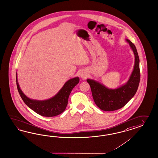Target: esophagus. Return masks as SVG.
<instances>
[{
  "instance_id": "34e87169",
  "label": "esophagus",
  "mask_w": 158,
  "mask_h": 158,
  "mask_svg": "<svg viewBox=\"0 0 158 158\" xmlns=\"http://www.w3.org/2000/svg\"><path fill=\"white\" fill-rule=\"evenodd\" d=\"M80 77H81V78L83 79H85L87 77V73L85 71H81L80 74Z\"/></svg>"
}]
</instances>
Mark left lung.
Wrapping results in <instances>:
<instances>
[{"mask_svg":"<svg viewBox=\"0 0 158 158\" xmlns=\"http://www.w3.org/2000/svg\"><path fill=\"white\" fill-rule=\"evenodd\" d=\"M126 40L129 44L135 57L134 68L127 81L117 89H111L93 79H87L94 102L101 110L112 111L122 108L134 97L138 89L140 81L139 55L134 44L129 39Z\"/></svg>","mask_w":158,"mask_h":158,"instance_id":"8db88e82","label":"left lung"}]
</instances>
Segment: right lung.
<instances>
[{
	"label": "right lung",
	"instance_id": "obj_1",
	"mask_svg": "<svg viewBox=\"0 0 158 158\" xmlns=\"http://www.w3.org/2000/svg\"><path fill=\"white\" fill-rule=\"evenodd\" d=\"M79 82V77L68 80L55 96L46 100H36L28 98L19 87L16 73L17 89L25 104L39 115L52 117L62 113L67 107L68 98L73 87Z\"/></svg>",
	"mask_w": 158,
	"mask_h": 158
}]
</instances>
